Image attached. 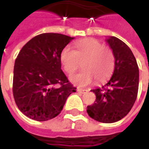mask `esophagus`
I'll return each mask as SVG.
<instances>
[{
  "label": "esophagus",
  "mask_w": 149,
  "mask_h": 149,
  "mask_svg": "<svg viewBox=\"0 0 149 149\" xmlns=\"http://www.w3.org/2000/svg\"><path fill=\"white\" fill-rule=\"evenodd\" d=\"M77 92H79L80 93H84L88 92V90H86V89H83V88H77Z\"/></svg>",
  "instance_id": "34e87169"
}]
</instances>
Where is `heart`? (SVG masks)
Instances as JSON below:
<instances>
[{"mask_svg": "<svg viewBox=\"0 0 149 149\" xmlns=\"http://www.w3.org/2000/svg\"><path fill=\"white\" fill-rule=\"evenodd\" d=\"M65 71L74 73L81 66L83 70L70 80L79 86H87L95 80L103 82L112 74L115 68V56L112 50L93 38L81 40L74 44V49L65 47L60 55Z\"/></svg>", "mask_w": 149, "mask_h": 149, "instance_id": "obj_1", "label": "heart"}]
</instances>
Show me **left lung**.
Wrapping results in <instances>:
<instances>
[{"label":"left lung","mask_w":149,"mask_h":149,"mask_svg":"<svg viewBox=\"0 0 149 149\" xmlns=\"http://www.w3.org/2000/svg\"><path fill=\"white\" fill-rule=\"evenodd\" d=\"M107 42L115 56L114 72L104 86L91 90L96 100L87 106V112L97 121L113 123L125 117L136 100L139 69L133 53L125 42L115 37H110Z\"/></svg>","instance_id":"1"}]
</instances>
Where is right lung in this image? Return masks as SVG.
I'll list each match as a JSON object with an SVG mask.
<instances>
[{"label": "right lung", "instance_id": "right-lung-1", "mask_svg": "<svg viewBox=\"0 0 149 149\" xmlns=\"http://www.w3.org/2000/svg\"><path fill=\"white\" fill-rule=\"evenodd\" d=\"M74 37L39 34L24 45L16 58L13 93L21 112L46 121L61 112L68 96L76 92L61 70L60 55Z\"/></svg>", "mask_w": 149, "mask_h": 149}]
</instances>
